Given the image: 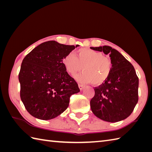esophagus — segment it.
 I'll use <instances>...</instances> for the list:
<instances>
[{
    "label": "esophagus",
    "instance_id": "obj_1",
    "mask_svg": "<svg viewBox=\"0 0 152 152\" xmlns=\"http://www.w3.org/2000/svg\"><path fill=\"white\" fill-rule=\"evenodd\" d=\"M78 86H79V88H80V89L81 90V91H82V90H83V88H85V86H83V85H82V84H79V85H78Z\"/></svg>",
    "mask_w": 152,
    "mask_h": 152
}]
</instances>
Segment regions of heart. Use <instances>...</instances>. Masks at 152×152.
I'll return each instance as SVG.
<instances>
[{"label":"heart","mask_w":152,"mask_h":152,"mask_svg":"<svg viewBox=\"0 0 152 152\" xmlns=\"http://www.w3.org/2000/svg\"><path fill=\"white\" fill-rule=\"evenodd\" d=\"M63 64L66 72L72 76L82 70L83 72L76 77L77 80L80 82L92 83L94 86H100L106 82L112 69L110 58L89 48L78 50L76 57L72 54L66 55Z\"/></svg>","instance_id":"b5f03b06"}]
</instances>
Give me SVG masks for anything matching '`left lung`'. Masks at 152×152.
<instances>
[{"mask_svg":"<svg viewBox=\"0 0 152 152\" xmlns=\"http://www.w3.org/2000/svg\"><path fill=\"white\" fill-rule=\"evenodd\" d=\"M109 55L112 69L108 80L96 87L90 101L91 110L99 119L108 122L124 120L133 112L138 100V78L134 66L110 46L91 47Z\"/></svg>","mask_w":152,"mask_h":152,"instance_id":"obj_1","label":"left lung"}]
</instances>
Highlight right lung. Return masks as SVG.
I'll return each mask as SVG.
<instances>
[{
	"mask_svg": "<svg viewBox=\"0 0 152 152\" xmlns=\"http://www.w3.org/2000/svg\"><path fill=\"white\" fill-rule=\"evenodd\" d=\"M78 46L45 42L23 60L19 74L20 96L33 117L42 120L57 117L68 108L70 96L80 92L63 64V57Z\"/></svg>",
	"mask_w": 152,
	"mask_h": 152,
	"instance_id": "add662e5",
	"label": "right lung"
}]
</instances>
